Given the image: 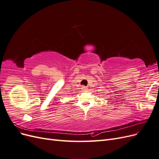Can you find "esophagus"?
<instances>
[{
    "label": "esophagus",
    "mask_w": 159,
    "mask_h": 159,
    "mask_svg": "<svg viewBox=\"0 0 159 159\" xmlns=\"http://www.w3.org/2000/svg\"><path fill=\"white\" fill-rule=\"evenodd\" d=\"M81 90H82V91H88V88L87 87H85V86H82V87H81Z\"/></svg>",
    "instance_id": "34e87169"
}]
</instances>
